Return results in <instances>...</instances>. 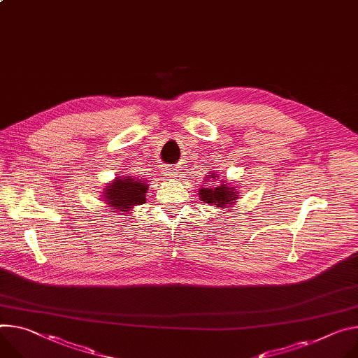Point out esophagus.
Wrapping results in <instances>:
<instances>
[{"label":"esophagus","mask_w":358,"mask_h":358,"mask_svg":"<svg viewBox=\"0 0 358 358\" xmlns=\"http://www.w3.org/2000/svg\"><path fill=\"white\" fill-rule=\"evenodd\" d=\"M161 174L167 178H174V177H177V169L173 166H162Z\"/></svg>","instance_id":"34e87169"}]
</instances>
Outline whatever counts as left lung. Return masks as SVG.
Listing matches in <instances>:
<instances>
[{
    "label": "left lung",
    "instance_id": "left-lung-1",
    "mask_svg": "<svg viewBox=\"0 0 358 358\" xmlns=\"http://www.w3.org/2000/svg\"><path fill=\"white\" fill-rule=\"evenodd\" d=\"M218 176H214V173L211 174V177L207 178H217ZM207 182V181H206ZM237 187H230V182H225V181H220V184L217 185H204L200 188V200L215 206V207H230L236 203V200L238 199L237 196Z\"/></svg>",
    "mask_w": 358,
    "mask_h": 358
}]
</instances>
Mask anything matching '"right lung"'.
Returning <instances> with one entry per match:
<instances>
[{
	"instance_id": "right-lung-1",
	"label": "right lung",
	"mask_w": 358,
	"mask_h": 358,
	"mask_svg": "<svg viewBox=\"0 0 358 358\" xmlns=\"http://www.w3.org/2000/svg\"><path fill=\"white\" fill-rule=\"evenodd\" d=\"M148 185L143 180L131 177H117L104 188V201L111 210L129 213L136 206L145 203Z\"/></svg>"
}]
</instances>
